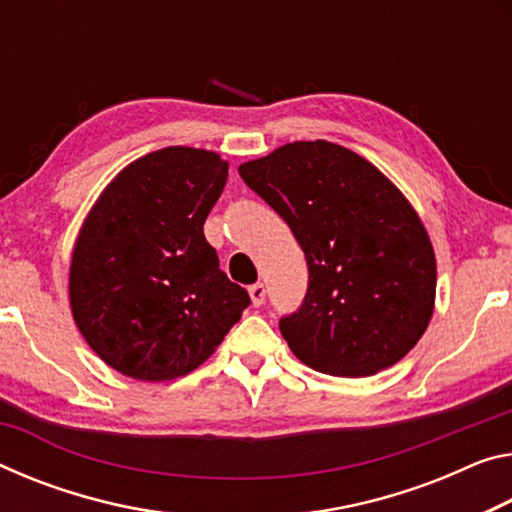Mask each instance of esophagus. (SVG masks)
I'll return each mask as SVG.
<instances>
[{"instance_id":"34e87169","label":"esophagus","mask_w":512,"mask_h":512,"mask_svg":"<svg viewBox=\"0 0 512 512\" xmlns=\"http://www.w3.org/2000/svg\"><path fill=\"white\" fill-rule=\"evenodd\" d=\"M248 294H250V298H253V305H255V307L264 305V300H266V287L262 285V282H255V285H250Z\"/></svg>"}]
</instances>
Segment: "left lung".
Wrapping results in <instances>:
<instances>
[{"mask_svg":"<svg viewBox=\"0 0 512 512\" xmlns=\"http://www.w3.org/2000/svg\"><path fill=\"white\" fill-rule=\"evenodd\" d=\"M307 259V291L280 332L300 362L364 378L399 362L435 303L431 239L403 193L360 154L296 141L239 166Z\"/></svg>","mask_w":512,"mask_h":512,"instance_id":"left-lung-1","label":"left lung"}]
</instances>
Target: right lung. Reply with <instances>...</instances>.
<instances>
[{
    "mask_svg": "<svg viewBox=\"0 0 512 512\" xmlns=\"http://www.w3.org/2000/svg\"><path fill=\"white\" fill-rule=\"evenodd\" d=\"M225 182L218 154L173 145L129 164L95 202L72 253L70 305L109 367L150 383L180 378L250 305L202 230Z\"/></svg>",
    "mask_w": 512,
    "mask_h": 512,
    "instance_id": "1",
    "label": "right lung"
}]
</instances>
